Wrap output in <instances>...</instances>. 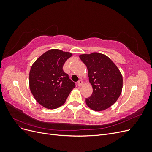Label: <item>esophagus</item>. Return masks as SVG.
<instances>
[{
    "instance_id": "1",
    "label": "esophagus",
    "mask_w": 152,
    "mask_h": 152,
    "mask_svg": "<svg viewBox=\"0 0 152 152\" xmlns=\"http://www.w3.org/2000/svg\"><path fill=\"white\" fill-rule=\"evenodd\" d=\"M77 85H78V86H79V87L82 86V85H83V82H82L81 80H79V81L77 82Z\"/></svg>"
}]
</instances>
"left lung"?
<instances>
[{
	"label": "left lung",
	"instance_id": "8db88e82",
	"mask_svg": "<svg viewBox=\"0 0 152 152\" xmlns=\"http://www.w3.org/2000/svg\"><path fill=\"white\" fill-rule=\"evenodd\" d=\"M79 58L87 66L93 94L86 99L87 107L96 112L108 109L117 102L123 86V78L118 67L105 54H82Z\"/></svg>",
	"mask_w": 152,
	"mask_h": 152
}]
</instances>
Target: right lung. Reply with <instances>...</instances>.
Listing matches in <instances>:
<instances>
[{
  "instance_id": "1",
  "label": "right lung",
  "mask_w": 152,
  "mask_h": 152,
  "mask_svg": "<svg viewBox=\"0 0 152 152\" xmlns=\"http://www.w3.org/2000/svg\"><path fill=\"white\" fill-rule=\"evenodd\" d=\"M72 56L69 52L52 49L44 53L32 65L29 87L40 105L48 109L60 107L75 85L63 70L64 63Z\"/></svg>"
}]
</instances>
